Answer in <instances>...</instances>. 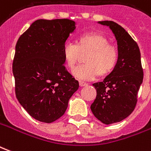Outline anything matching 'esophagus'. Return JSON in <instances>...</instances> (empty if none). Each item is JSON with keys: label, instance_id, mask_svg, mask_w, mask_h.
Segmentation results:
<instances>
[{"label": "esophagus", "instance_id": "34e87169", "mask_svg": "<svg viewBox=\"0 0 151 151\" xmlns=\"http://www.w3.org/2000/svg\"><path fill=\"white\" fill-rule=\"evenodd\" d=\"M79 85H80V86H87V83L80 81V82H79Z\"/></svg>", "mask_w": 151, "mask_h": 151}]
</instances>
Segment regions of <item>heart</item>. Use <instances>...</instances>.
Returning <instances> with one entry per match:
<instances>
[{"label": "heart", "instance_id": "heart-1", "mask_svg": "<svg viewBox=\"0 0 151 151\" xmlns=\"http://www.w3.org/2000/svg\"><path fill=\"white\" fill-rule=\"evenodd\" d=\"M62 54L68 69H73L82 55H86V64L78 66L73 75L78 80L91 81L98 73L107 75L112 71L118 61V50L109 44L106 36L97 33L80 35L77 44L67 42L63 47Z\"/></svg>", "mask_w": 151, "mask_h": 151}]
</instances>
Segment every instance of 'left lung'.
<instances>
[{
	"label": "left lung",
	"mask_w": 151,
	"mask_h": 151,
	"mask_svg": "<svg viewBox=\"0 0 151 151\" xmlns=\"http://www.w3.org/2000/svg\"><path fill=\"white\" fill-rule=\"evenodd\" d=\"M109 27L117 41L118 61L103 82H95L97 95L91 111L105 124L120 122L133 112L143 80L141 53L137 43L121 26L112 21L98 22Z\"/></svg>",
	"instance_id": "8db88e82"
}]
</instances>
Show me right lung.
Returning <instances> with one entry per match:
<instances>
[{
    "instance_id": "right-lung-1",
    "label": "right lung",
    "mask_w": 151,
    "mask_h": 151,
    "mask_svg": "<svg viewBox=\"0 0 151 151\" xmlns=\"http://www.w3.org/2000/svg\"><path fill=\"white\" fill-rule=\"evenodd\" d=\"M76 22L64 19L35 21L18 39L13 74L19 104L35 120L52 123L62 116L78 82L64 65L63 47Z\"/></svg>"
}]
</instances>
